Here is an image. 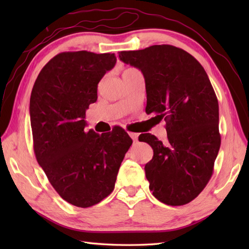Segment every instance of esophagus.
<instances>
[{
  "label": "esophagus",
  "mask_w": 249,
  "mask_h": 249,
  "mask_svg": "<svg viewBox=\"0 0 249 249\" xmlns=\"http://www.w3.org/2000/svg\"><path fill=\"white\" fill-rule=\"evenodd\" d=\"M128 135L130 136V138L134 140V142H137V140H138V134H136V133H128Z\"/></svg>",
  "instance_id": "obj_1"
}]
</instances>
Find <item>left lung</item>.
<instances>
[{
	"instance_id": "1",
	"label": "left lung",
	"mask_w": 249,
	"mask_h": 249,
	"mask_svg": "<svg viewBox=\"0 0 249 249\" xmlns=\"http://www.w3.org/2000/svg\"><path fill=\"white\" fill-rule=\"evenodd\" d=\"M119 56L143 73L145 112L166 121L165 144L154 135L139 136L154 152L144 167L150 190L165 204L189 203L209 183L220 147L218 100L210 79L192 54L171 45Z\"/></svg>"
}]
</instances>
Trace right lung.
I'll use <instances>...</instances> for the list:
<instances>
[{"instance_id": "1", "label": "right lung", "mask_w": 249, "mask_h": 249, "mask_svg": "<svg viewBox=\"0 0 249 249\" xmlns=\"http://www.w3.org/2000/svg\"><path fill=\"white\" fill-rule=\"evenodd\" d=\"M116 63L114 53L61 52L37 76L30 99L37 162L61 197L89 208L113 192L133 140L122 128L109 135L86 130V111L97 100L100 79Z\"/></svg>"}]
</instances>
